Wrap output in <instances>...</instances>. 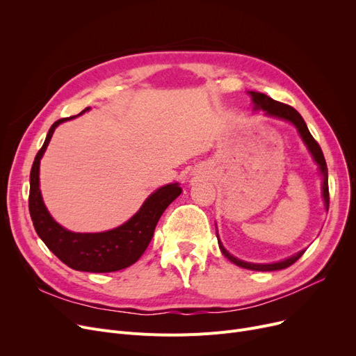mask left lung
<instances>
[{"instance_id": "left-lung-1", "label": "left lung", "mask_w": 356, "mask_h": 356, "mask_svg": "<svg viewBox=\"0 0 356 356\" xmlns=\"http://www.w3.org/2000/svg\"><path fill=\"white\" fill-rule=\"evenodd\" d=\"M250 97L252 99V109L254 111H258V109H263L266 112L267 117H274V118H278V120H284L290 124H293L297 129L298 136H300V138L303 140L305 145L307 147L309 153L312 154V159L314 160V163L317 164V167H319V173L322 176V197H323V202H325V209L327 211L329 209V184H327V165H326V161H325V157H323V153H322V148L319 147V144L316 143V140L312 137L310 131L305 122V120L302 118V115L298 114V112L291 108L290 105H286V104H282L278 101H274L271 99L270 97L264 95V93H259V92H252L250 90ZM216 238H218V244H219V248L222 251V254L225 255L231 263H234L235 266L238 267H242V268H247V270H254V271H275V270H283V268H287L290 267L291 264H294L296 261L300 258L306 250H302L298 251L297 254L289 257V258H284L282 261H277V263H268V264H255V263H248V261H242L236 257H234L232 254H229V251L223 247V244L219 239V235L216 232Z\"/></svg>"}]
</instances>
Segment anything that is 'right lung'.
<instances>
[{
  "label": "right lung",
  "instance_id": "obj_1",
  "mask_svg": "<svg viewBox=\"0 0 356 356\" xmlns=\"http://www.w3.org/2000/svg\"><path fill=\"white\" fill-rule=\"evenodd\" d=\"M90 108H85V114ZM74 117L56 121L46 136L43 147L37 153L30 172L29 209L34 229L46 247L62 263L76 271L86 273H112L127 268L137 263L153 238L160 216L180 193L179 183L161 186L149 195L136 215L122 225L104 232H73L63 228L49 213L40 191V160L51 140L54 129L62 122Z\"/></svg>",
  "mask_w": 356,
  "mask_h": 356
}]
</instances>
